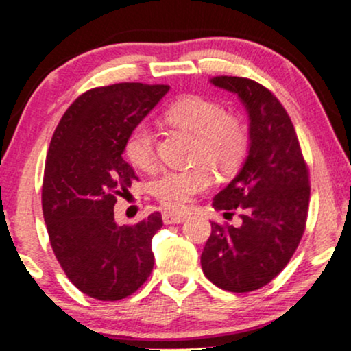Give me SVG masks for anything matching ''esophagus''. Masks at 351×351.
<instances>
[{
  "instance_id": "1",
  "label": "esophagus",
  "mask_w": 351,
  "mask_h": 351,
  "mask_svg": "<svg viewBox=\"0 0 351 351\" xmlns=\"http://www.w3.org/2000/svg\"><path fill=\"white\" fill-rule=\"evenodd\" d=\"M186 219V215L175 213V211H165L163 213V223L165 225H178Z\"/></svg>"
}]
</instances>
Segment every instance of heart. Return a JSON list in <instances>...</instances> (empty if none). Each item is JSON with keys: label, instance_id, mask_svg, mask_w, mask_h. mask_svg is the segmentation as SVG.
Wrapping results in <instances>:
<instances>
[{"label": "heart", "instance_id": "obj_1", "mask_svg": "<svg viewBox=\"0 0 351 351\" xmlns=\"http://www.w3.org/2000/svg\"><path fill=\"white\" fill-rule=\"evenodd\" d=\"M163 119L171 128L182 130L196 138L195 155L198 161H208L223 173H233L243 163L248 152V130L240 118L226 113L213 99L202 96H186L165 111ZM125 156L134 168L149 171L156 163L155 138L145 123L130 132L125 141ZM210 167L165 171L153 183V193L167 208L178 210L191 195L199 193L213 184Z\"/></svg>", "mask_w": 351, "mask_h": 351}]
</instances>
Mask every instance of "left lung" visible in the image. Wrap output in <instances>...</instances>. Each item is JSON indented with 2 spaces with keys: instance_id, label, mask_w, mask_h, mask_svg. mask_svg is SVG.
Instances as JSON below:
<instances>
[{
  "instance_id": "left-lung-1",
  "label": "left lung",
  "mask_w": 351,
  "mask_h": 351,
  "mask_svg": "<svg viewBox=\"0 0 351 351\" xmlns=\"http://www.w3.org/2000/svg\"><path fill=\"white\" fill-rule=\"evenodd\" d=\"M211 84L237 95L248 113V155L238 175L215 195L217 210H241L240 226L211 223L202 253L211 283L234 293L271 282L293 256L310 203L308 168L293 123L260 83L215 76Z\"/></svg>"
}]
</instances>
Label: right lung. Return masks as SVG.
Returning a JSON list of instances; mask_svg holds the SVG:
<instances>
[{
    "instance_id": "add662e5",
    "label": "right lung",
    "mask_w": 351,
    "mask_h": 351,
    "mask_svg": "<svg viewBox=\"0 0 351 351\" xmlns=\"http://www.w3.org/2000/svg\"><path fill=\"white\" fill-rule=\"evenodd\" d=\"M168 90L118 83L86 91L49 143L41 193L49 243L71 283L91 298H126L153 269L152 240L163 226L161 215L119 226L113 208L138 180L123 158L126 136Z\"/></svg>"
}]
</instances>
